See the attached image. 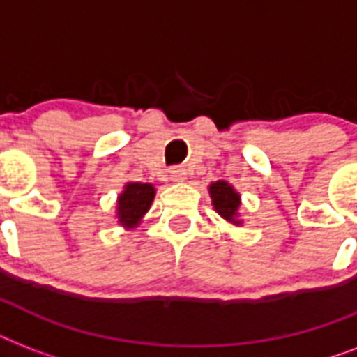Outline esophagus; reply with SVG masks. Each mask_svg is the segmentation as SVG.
Returning a JSON list of instances; mask_svg holds the SVG:
<instances>
[{
	"mask_svg": "<svg viewBox=\"0 0 357 357\" xmlns=\"http://www.w3.org/2000/svg\"><path fill=\"white\" fill-rule=\"evenodd\" d=\"M187 176H189V172L185 170V168H172L170 170V178H172V181H176V183H183L185 179H187Z\"/></svg>",
	"mask_w": 357,
	"mask_h": 357,
	"instance_id": "esophagus-1",
	"label": "esophagus"
}]
</instances>
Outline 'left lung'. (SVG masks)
Listing matches in <instances>:
<instances>
[{
	"mask_svg": "<svg viewBox=\"0 0 357 357\" xmlns=\"http://www.w3.org/2000/svg\"><path fill=\"white\" fill-rule=\"evenodd\" d=\"M209 196H211L213 209L224 218L226 222L234 224V226H241L243 218H241V195H238L235 187L224 179L213 181L207 187Z\"/></svg>",
	"mask_w": 357,
	"mask_h": 357,
	"instance_id": "obj_1",
	"label": "left lung"
}]
</instances>
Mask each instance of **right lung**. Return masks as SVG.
I'll return each mask as SVG.
<instances>
[{
	"instance_id": "1",
	"label": "right lung",
	"mask_w": 357,
	"mask_h": 357,
	"mask_svg": "<svg viewBox=\"0 0 357 357\" xmlns=\"http://www.w3.org/2000/svg\"><path fill=\"white\" fill-rule=\"evenodd\" d=\"M155 198V187L151 183L129 181L116 198V220L122 228H137L142 218L150 211L151 202Z\"/></svg>"
}]
</instances>
